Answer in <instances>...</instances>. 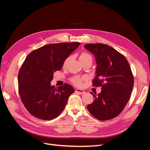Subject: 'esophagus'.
<instances>
[{
  "instance_id": "esophagus-1",
  "label": "esophagus",
  "mask_w": 150,
  "mask_h": 150,
  "mask_svg": "<svg viewBox=\"0 0 150 150\" xmlns=\"http://www.w3.org/2000/svg\"><path fill=\"white\" fill-rule=\"evenodd\" d=\"M75 91H76V93H78L81 94H85V91H84L83 90V89H75Z\"/></svg>"
}]
</instances>
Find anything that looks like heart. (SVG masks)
Returning <instances> with one entry per match:
<instances>
[{
	"mask_svg": "<svg viewBox=\"0 0 150 150\" xmlns=\"http://www.w3.org/2000/svg\"><path fill=\"white\" fill-rule=\"evenodd\" d=\"M91 57V56L89 54L86 53V52H83L82 54H81L80 55V57H79V60H83V59H86L87 58H90ZM92 58V57H91ZM68 59H69V58L66 59L64 61V65H66V64L67 63ZM82 80L83 79L81 78L80 77H78V76H76V77H74V78H72L71 79V82L73 83L74 84H75L76 86H81V84H82Z\"/></svg>",
	"mask_w": 150,
	"mask_h": 150,
	"instance_id": "heart-1",
	"label": "heart"
}]
</instances>
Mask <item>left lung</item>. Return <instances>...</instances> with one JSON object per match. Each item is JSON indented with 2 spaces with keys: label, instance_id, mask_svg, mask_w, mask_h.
<instances>
[{
  "label": "left lung",
  "instance_id": "obj_1",
  "mask_svg": "<svg viewBox=\"0 0 150 150\" xmlns=\"http://www.w3.org/2000/svg\"><path fill=\"white\" fill-rule=\"evenodd\" d=\"M84 47L96 58V77L93 85L101 86L100 93H91L94 99L88 105V110L99 120L114 118L124 110L133 90L134 78L129 62L108 45L88 44Z\"/></svg>",
  "mask_w": 150,
  "mask_h": 150
}]
</instances>
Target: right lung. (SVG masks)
<instances>
[{
  "label": "right lung",
  "mask_w": 150,
  "mask_h": 150,
  "mask_svg": "<svg viewBox=\"0 0 150 150\" xmlns=\"http://www.w3.org/2000/svg\"><path fill=\"white\" fill-rule=\"evenodd\" d=\"M79 45V42L50 44L27 56L18 74V85L22 103L32 115L51 120L64 110L75 90L68 84L56 88L51 82L54 72L62 69L65 60Z\"/></svg>",
  "instance_id": "1"
}]
</instances>
